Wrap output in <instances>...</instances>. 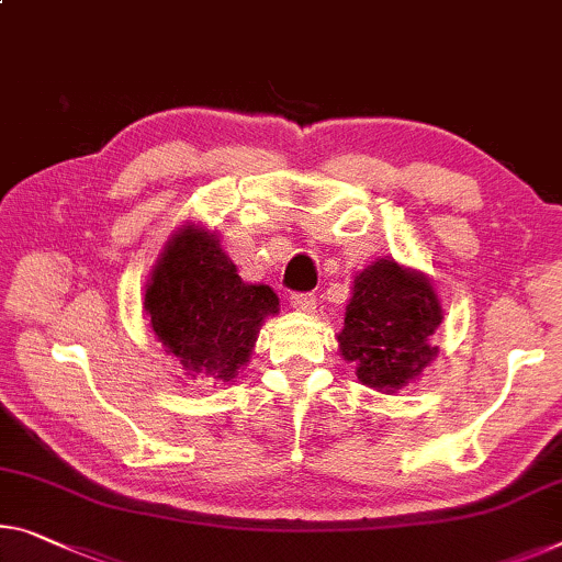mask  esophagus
<instances>
[{"label": "esophagus", "mask_w": 562, "mask_h": 562, "mask_svg": "<svg viewBox=\"0 0 562 562\" xmlns=\"http://www.w3.org/2000/svg\"><path fill=\"white\" fill-rule=\"evenodd\" d=\"M290 305L295 310H303V313H313L315 310V295L313 292H292Z\"/></svg>", "instance_id": "1"}]
</instances>
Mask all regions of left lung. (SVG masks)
Returning a JSON list of instances; mask_svg holds the SVG:
<instances>
[{
  "instance_id": "8db88e82",
  "label": "left lung",
  "mask_w": 562,
  "mask_h": 562,
  "mask_svg": "<svg viewBox=\"0 0 562 562\" xmlns=\"http://www.w3.org/2000/svg\"><path fill=\"white\" fill-rule=\"evenodd\" d=\"M439 323V297L426 278L379 259L356 278L338 335L340 353L356 363L366 386L396 391L434 361L429 338Z\"/></svg>"
}]
</instances>
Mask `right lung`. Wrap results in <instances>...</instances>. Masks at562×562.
Masks as SVG:
<instances>
[{
  "mask_svg": "<svg viewBox=\"0 0 562 562\" xmlns=\"http://www.w3.org/2000/svg\"><path fill=\"white\" fill-rule=\"evenodd\" d=\"M267 284H245L214 234L187 227L169 241L146 288L150 328L191 373L229 381L247 363L259 325L278 313Z\"/></svg>",
  "mask_w": 562,
  "mask_h": 562,
  "instance_id": "right-lung-1",
  "label": "right lung"
}]
</instances>
